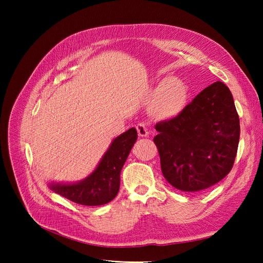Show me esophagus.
Masks as SVG:
<instances>
[{
    "instance_id": "obj_1",
    "label": "esophagus",
    "mask_w": 263,
    "mask_h": 263,
    "mask_svg": "<svg viewBox=\"0 0 263 263\" xmlns=\"http://www.w3.org/2000/svg\"><path fill=\"white\" fill-rule=\"evenodd\" d=\"M136 129L138 132V135L140 137H147L149 136V130L147 128V126L145 123H139L136 126Z\"/></svg>"
}]
</instances>
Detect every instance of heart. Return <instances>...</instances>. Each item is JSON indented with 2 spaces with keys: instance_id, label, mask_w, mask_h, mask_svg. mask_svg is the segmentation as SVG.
<instances>
[{
  "instance_id": "b5f03b06",
  "label": "heart",
  "mask_w": 263,
  "mask_h": 263,
  "mask_svg": "<svg viewBox=\"0 0 263 263\" xmlns=\"http://www.w3.org/2000/svg\"><path fill=\"white\" fill-rule=\"evenodd\" d=\"M154 93L153 109L161 118L176 117L186 105L187 87L180 79H164L155 87Z\"/></svg>"
}]
</instances>
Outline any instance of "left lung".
I'll return each mask as SVG.
<instances>
[{
  "mask_svg": "<svg viewBox=\"0 0 263 263\" xmlns=\"http://www.w3.org/2000/svg\"><path fill=\"white\" fill-rule=\"evenodd\" d=\"M161 171L184 192L209 189L232 170L240 136L230 90L220 81L198 93L176 117L156 124Z\"/></svg>",
  "mask_w": 263,
  "mask_h": 263,
  "instance_id": "left-lung-1",
  "label": "left lung"
}]
</instances>
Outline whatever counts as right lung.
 Listing matches in <instances>:
<instances>
[{
  "instance_id": "1",
  "label": "right lung",
  "mask_w": 263,
  "mask_h": 263,
  "mask_svg": "<svg viewBox=\"0 0 263 263\" xmlns=\"http://www.w3.org/2000/svg\"><path fill=\"white\" fill-rule=\"evenodd\" d=\"M136 140L135 128L119 135L89 177L70 184L50 183V190L80 205L99 206L110 202L118 193L122 168Z\"/></svg>"
}]
</instances>
